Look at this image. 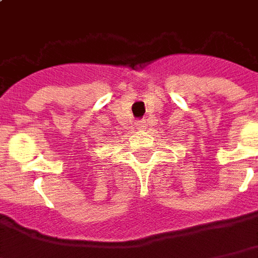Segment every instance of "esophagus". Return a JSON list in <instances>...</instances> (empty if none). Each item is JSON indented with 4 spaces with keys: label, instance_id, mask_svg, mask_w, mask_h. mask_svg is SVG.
Here are the masks:
<instances>
[{
    "label": "esophagus",
    "instance_id": "34e87169",
    "mask_svg": "<svg viewBox=\"0 0 258 258\" xmlns=\"http://www.w3.org/2000/svg\"><path fill=\"white\" fill-rule=\"evenodd\" d=\"M135 127H137V130H140V131H144L146 128V121L145 120H137L135 121Z\"/></svg>",
    "mask_w": 258,
    "mask_h": 258
}]
</instances>
